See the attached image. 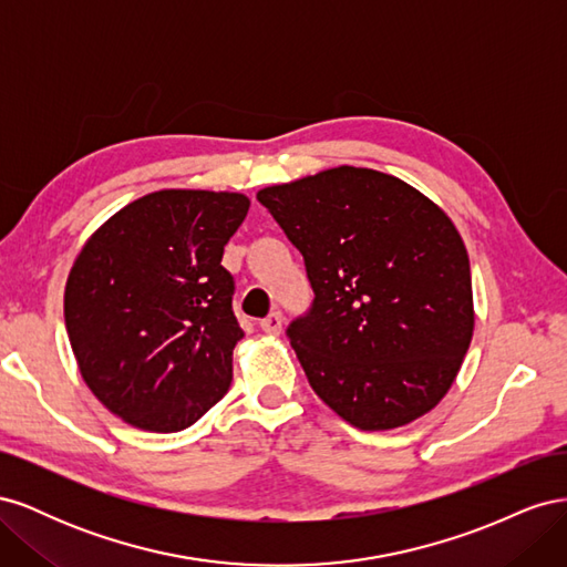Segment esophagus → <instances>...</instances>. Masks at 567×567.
<instances>
[{
    "instance_id": "obj_1",
    "label": "esophagus",
    "mask_w": 567,
    "mask_h": 567,
    "mask_svg": "<svg viewBox=\"0 0 567 567\" xmlns=\"http://www.w3.org/2000/svg\"><path fill=\"white\" fill-rule=\"evenodd\" d=\"M260 329H262L265 333L279 336L281 329H284V315H281V312H271L267 319L260 321Z\"/></svg>"
}]
</instances>
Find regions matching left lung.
Instances as JSON below:
<instances>
[{
  "label": "left lung",
  "mask_w": 567,
  "mask_h": 567,
  "mask_svg": "<svg viewBox=\"0 0 567 567\" xmlns=\"http://www.w3.org/2000/svg\"><path fill=\"white\" fill-rule=\"evenodd\" d=\"M257 200L302 252L315 290L286 329L312 390L359 431L427 414L475 323L452 219L406 182L350 165L267 186Z\"/></svg>",
  "instance_id": "8db88e82"
}]
</instances>
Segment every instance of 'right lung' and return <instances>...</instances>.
<instances>
[{
	"label": "right lung",
	"mask_w": 567,
	"mask_h": 567,
	"mask_svg": "<svg viewBox=\"0 0 567 567\" xmlns=\"http://www.w3.org/2000/svg\"><path fill=\"white\" fill-rule=\"evenodd\" d=\"M250 208L244 194L163 188L101 225L65 284V329L84 383L151 433L196 423L231 385L244 338L221 267Z\"/></svg>",
	"instance_id": "1"
}]
</instances>
